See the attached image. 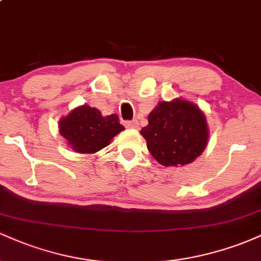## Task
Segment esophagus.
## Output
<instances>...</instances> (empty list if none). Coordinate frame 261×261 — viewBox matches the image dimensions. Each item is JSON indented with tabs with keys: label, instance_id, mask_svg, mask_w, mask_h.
Wrapping results in <instances>:
<instances>
[{
	"label": "esophagus",
	"instance_id": "esophagus-1",
	"mask_svg": "<svg viewBox=\"0 0 261 261\" xmlns=\"http://www.w3.org/2000/svg\"><path fill=\"white\" fill-rule=\"evenodd\" d=\"M125 126L127 128H137L139 127V121L133 120V121H126L125 122Z\"/></svg>",
	"mask_w": 261,
	"mask_h": 261
}]
</instances>
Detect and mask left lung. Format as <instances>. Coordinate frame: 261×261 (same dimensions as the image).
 Listing matches in <instances>:
<instances>
[{"instance_id":"obj_1","label":"left lung","mask_w":261,"mask_h":261,"mask_svg":"<svg viewBox=\"0 0 261 261\" xmlns=\"http://www.w3.org/2000/svg\"><path fill=\"white\" fill-rule=\"evenodd\" d=\"M141 135L158 163L179 167L194 162L205 151L210 133L202 110L193 101L175 98L157 104Z\"/></svg>"}]
</instances>
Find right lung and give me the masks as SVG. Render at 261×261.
Masks as SVG:
<instances>
[{
	"label": "right lung",
	"instance_id": "1",
	"mask_svg": "<svg viewBox=\"0 0 261 261\" xmlns=\"http://www.w3.org/2000/svg\"><path fill=\"white\" fill-rule=\"evenodd\" d=\"M125 127L116 114L103 116L95 108L80 106L59 121V133L67 141L68 147L79 153H95L107 147Z\"/></svg>",
	"mask_w": 261,
	"mask_h": 261
}]
</instances>
